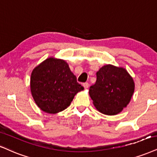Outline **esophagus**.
Listing matches in <instances>:
<instances>
[{"mask_svg":"<svg viewBox=\"0 0 157 157\" xmlns=\"http://www.w3.org/2000/svg\"><path fill=\"white\" fill-rule=\"evenodd\" d=\"M83 86H84V89H88V87H89V84L88 83H84V84H83Z\"/></svg>","mask_w":157,"mask_h":157,"instance_id":"34e87169","label":"esophagus"}]
</instances>
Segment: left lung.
Masks as SVG:
<instances>
[{
	"instance_id": "8db88e82",
	"label": "left lung",
	"mask_w": 157,
	"mask_h": 157,
	"mask_svg": "<svg viewBox=\"0 0 157 157\" xmlns=\"http://www.w3.org/2000/svg\"><path fill=\"white\" fill-rule=\"evenodd\" d=\"M95 84L89 94L100 113L113 116L121 113L130 102L135 91L132 77L122 67L105 65L96 73Z\"/></svg>"
}]
</instances>
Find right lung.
I'll return each mask as SVG.
<instances>
[{
  "mask_svg": "<svg viewBox=\"0 0 157 157\" xmlns=\"http://www.w3.org/2000/svg\"><path fill=\"white\" fill-rule=\"evenodd\" d=\"M82 90L84 87L77 82L64 59L49 57L32 71L30 92L36 105L45 113L55 114L64 111Z\"/></svg>",
  "mask_w": 157,
  "mask_h": 157,
  "instance_id": "obj_1",
  "label": "right lung"
}]
</instances>
